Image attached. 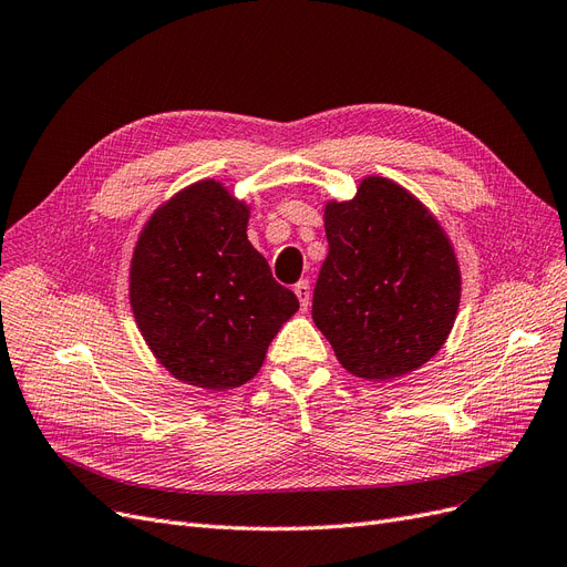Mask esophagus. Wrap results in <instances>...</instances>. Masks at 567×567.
<instances>
[{
  "label": "esophagus",
  "instance_id": "obj_1",
  "mask_svg": "<svg viewBox=\"0 0 567 567\" xmlns=\"http://www.w3.org/2000/svg\"><path fill=\"white\" fill-rule=\"evenodd\" d=\"M292 290H296V296H298V300H300V307L307 309L309 302H311V286H309V281H307V279L298 281L296 288H292Z\"/></svg>",
  "mask_w": 567,
  "mask_h": 567
}]
</instances>
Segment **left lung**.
I'll list each match as a JSON object with an SVG mask.
<instances>
[{"label": "left lung", "instance_id": "1", "mask_svg": "<svg viewBox=\"0 0 567 567\" xmlns=\"http://www.w3.org/2000/svg\"><path fill=\"white\" fill-rule=\"evenodd\" d=\"M328 256L311 319L351 375L394 380L443 347L460 307L445 231L401 185L370 175L323 213Z\"/></svg>", "mask_w": 567, "mask_h": 567}]
</instances>
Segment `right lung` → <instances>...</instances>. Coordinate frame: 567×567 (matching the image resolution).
<instances>
[{
  "mask_svg": "<svg viewBox=\"0 0 567 567\" xmlns=\"http://www.w3.org/2000/svg\"><path fill=\"white\" fill-rule=\"evenodd\" d=\"M246 225L248 206L220 183H194L154 213L131 260V307L145 342L173 378L210 392L256 378L300 307Z\"/></svg>",
  "mask_w": 567,
  "mask_h": 567,
  "instance_id": "add662e5",
  "label": "right lung"
}]
</instances>
